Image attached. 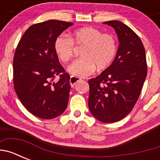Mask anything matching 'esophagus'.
Instances as JSON below:
<instances>
[{
	"label": "esophagus",
	"instance_id": "34e87169",
	"mask_svg": "<svg viewBox=\"0 0 160 160\" xmlns=\"http://www.w3.org/2000/svg\"><path fill=\"white\" fill-rule=\"evenodd\" d=\"M80 80H81V79L79 78L74 77V76H71L70 78V85H71V87H73V86H74L77 82H78Z\"/></svg>",
	"mask_w": 160,
	"mask_h": 160
}]
</instances>
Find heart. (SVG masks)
Returning <instances> with one entry per match:
<instances>
[{
	"mask_svg": "<svg viewBox=\"0 0 160 160\" xmlns=\"http://www.w3.org/2000/svg\"><path fill=\"white\" fill-rule=\"evenodd\" d=\"M73 43L84 45L80 58L68 66V71L72 75L85 78L95 70L107 68L112 62L116 54L117 44L114 37L102 33L92 27L77 29L71 37L60 35L54 42V50L58 57L63 62H67L73 57Z\"/></svg>",
	"mask_w": 160,
	"mask_h": 160,
	"instance_id": "heart-1",
	"label": "heart"
}]
</instances>
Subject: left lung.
Returning <instances> with one entry per match:
<instances>
[{
    "mask_svg": "<svg viewBox=\"0 0 160 160\" xmlns=\"http://www.w3.org/2000/svg\"><path fill=\"white\" fill-rule=\"evenodd\" d=\"M103 24L114 29L118 48L113 62L99 75L89 80L88 106L100 122H118L132 111L146 79L145 49L142 41L131 28L118 21Z\"/></svg>",
    "mask_w": 160,
    "mask_h": 160,
    "instance_id": "left-lung-1",
    "label": "left lung"
}]
</instances>
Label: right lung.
Returning <instances> with one entry per match:
<instances>
[{
	"mask_svg": "<svg viewBox=\"0 0 160 160\" xmlns=\"http://www.w3.org/2000/svg\"><path fill=\"white\" fill-rule=\"evenodd\" d=\"M73 25L58 20L35 24L25 31L13 58L14 89L24 107L35 116L52 119L66 111L70 90L54 50V42ZM59 75L57 83L52 78Z\"/></svg>",
	"mask_w": 160,
	"mask_h": 160,
	"instance_id": "add662e5",
	"label": "right lung"
}]
</instances>
